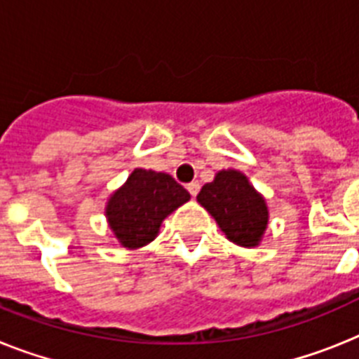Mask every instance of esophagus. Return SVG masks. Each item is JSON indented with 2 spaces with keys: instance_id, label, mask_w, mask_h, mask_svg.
<instances>
[{
  "instance_id": "esophagus-1",
  "label": "esophagus",
  "mask_w": 359,
  "mask_h": 359,
  "mask_svg": "<svg viewBox=\"0 0 359 359\" xmlns=\"http://www.w3.org/2000/svg\"><path fill=\"white\" fill-rule=\"evenodd\" d=\"M186 188H188V191H189V194H191V197H197L198 189H201V184H198L197 180H195V182H189V184L186 186Z\"/></svg>"
}]
</instances>
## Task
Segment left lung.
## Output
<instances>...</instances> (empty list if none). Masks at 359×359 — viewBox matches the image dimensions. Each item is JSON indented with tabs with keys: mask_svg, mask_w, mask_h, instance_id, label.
Masks as SVG:
<instances>
[{
	"mask_svg": "<svg viewBox=\"0 0 359 359\" xmlns=\"http://www.w3.org/2000/svg\"><path fill=\"white\" fill-rule=\"evenodd\" d=\"M197 201L236 245L255 246L266 230L268 208L264 198L239 171H219L213 182L203 186Z\"/></svg>",
	"mask_w": 359,
	"mask_h": 359,
	"instance_id": "obj_1",
	"label": "left lung"
}]
</instances>
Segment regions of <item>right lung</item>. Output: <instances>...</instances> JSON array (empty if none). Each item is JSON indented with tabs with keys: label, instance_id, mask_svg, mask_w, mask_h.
Returning a JSON list of instances; mask_svg holds the SVG:
<instances>
[{
	"label": "right lung",
	"instance_id": "right-lung-1",
	"mask_svg": "<svg viewBox=\"0 0 359 359\" xmlns=\"http://www.w3.org/2000/svg\"><path fill=\"white\" fill-rule=\"evenodd\" d=\"M188 201V191L170 175L135 170L109 198L105 213L120 243L140 248L155 239L165 217Z\"/></svg>",
	"mask_w": 359,
	"mask_h": 359
}]
</instances>
